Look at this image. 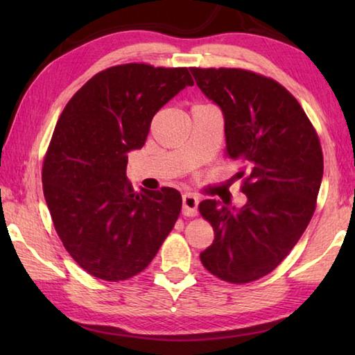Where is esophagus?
Masks as SVG:
<instances>
[{
	"label": "esophagus",
	"instance_id": "1",
	"mask_svg": "<svg viewBox=\"0 0 355 355\" xmlns=\"http://www.w3.org/2000/svg\"><path fill=\"white\" fill-rule=\"evenodd\" d=\"M197 207H199V197L196 194H184L183 196V214L194 218L197 216Z\"/></svg>",
	"mask_w": 355,
	"mask_h": 355
}]
</instances>
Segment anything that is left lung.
Listing matches in <instances>:
<instances>
[{
    "label": "left lung",
    "mask_w": 355,
    "mask_h": 355,
    "mask_svg": "<svg viewBox=\"0 0 355 355\" xmlns=\"http://www.w3.org/2000/svg\"><path fill=\"white\" fill-rule=\"evenodd\" d=\"M197 86L225 120V155L238 161L248 196L243 208L199 203L214 241L200 254L207 271L228 284L272 272L290 254L315 213L322 148L307 114L272 78L244 69L191 67Z\"/></svg>",
    "instance_id": "1"
}]
</instances>
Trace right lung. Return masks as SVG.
Returning a JSON list of instances; mask_svg holds the SVG:
<instances>
[{"label": "right lung", "instance_id": "obj_1", "mask_svg": "<svg viewBox=\"0 0 355 355\" xmlns=\"http://www.w3.org/2000/svg\"><path fill=\"white\" fill-rule=\"evenodd\" d=\"M192 84L186 67L122 64L94 75L65 105L42 183L58 236L94 277H135L175 225L182 194L173 188L135 192L127 153L144 147L155 114Z\"/></svg>", "mask_w": 355, "mask_h": 355}]
</instances>
